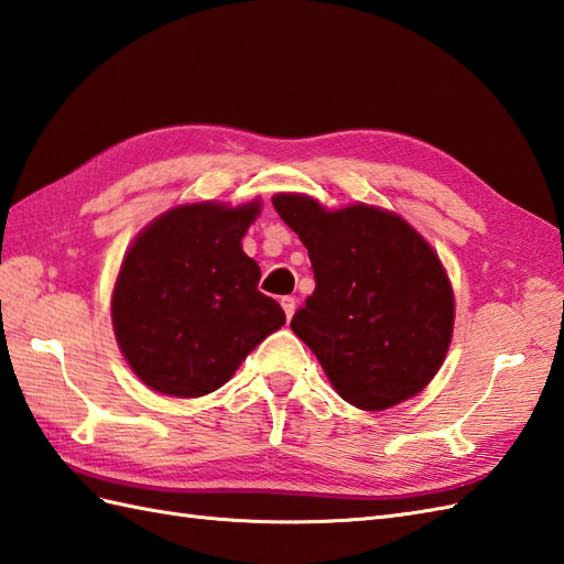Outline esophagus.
Returning <instances> with one entry per match:
<instances>
[{
    "mask_svg": "<svg viewBox=\"0 0 564 564\" xmlns=\"http://www.w3.org/2000/svg\"><path fill=\"white\" fill-rule=\"evenodd\" d=\"M281 307H283V312H285V319L291 322L293 314H295V297H293V295H283V297H281Z\"/></svg>",
    "mask_w": 564,
    "mask_h": 564,
    "instance_id": "34e87169",
    "label": "esophagus"
}]
</instances>
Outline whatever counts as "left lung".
<instances>
[{"label": "left lung", "instance_id": "left-lung-1", "mask_svg": "<svg viewBox=\"0 0 564 564\" xmlns=\"http://www.w3.org/2000/svg\"><path fill=\"white\" fill-rule=\"evenodd\" d=\"M310 252L316 288L293 316L338 395L379 412L424 391L453 338L455 300L438 254L398 214L367 205L326 212L307 195H273Z\"/></svg>", "mask_w": 564, "mask_h": 564}]
</instances>
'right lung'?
I'll list each match as a JSON object with an SVG mask.
<instances>
[{
    "mask_svg": "<svg viewBox=\"0 0 564 564\" xmlns=\"http://www.w3.org/2000/svg\"><path fill=\"white\" fill-rule=\"evenodd\" d=\"M259 202L173 207L131 245L111 295L126 362L152 391L199 398L221 388L259 343L285 324L242 236Z\"/></svg>",
    "mask_w": 564,
    "mask_h": 564,
    "instance_id": "right-lung-1",
    "label": "right lung"
}]
</instances>
